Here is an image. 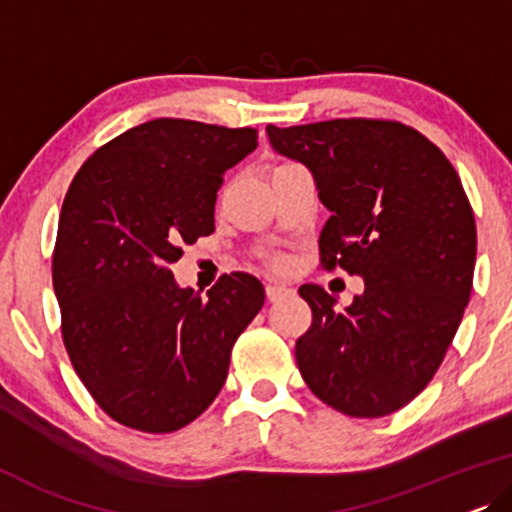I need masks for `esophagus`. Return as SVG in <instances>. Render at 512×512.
Masks as SVG:
<instances>
[{"label": "esophagus", "instance_id": "obj_1", "mask_svg": "<svg viewBox=\"0 0 512 512\" xmlns=\"http://www.w3.org/2000/svg\"><path fill=\"white\" fill-rule=\"evenodd\" d=\"M292 292H294L292 287H287L283 283H269V285H266V299H269V301H280V299L290 297Z\"/></svg>", "mask_w": 512, "mask_h": 512}]
</instances>
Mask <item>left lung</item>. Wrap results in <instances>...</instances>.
<instances>
[{
    "label": "left lung",
    "instance_id": "obj_1",
    "mask_svg": "<svg viewBox=\"0 0 512 512\" xmlns=\"http://www.w3.org/2000/svg\"><path fill=\"white\" fill-rule=\"evenodd\" d=\"M266 134L278 155L311 171L331 213L322 266L364 278L345 311L320 285L299 287L313 311L294 348L301 376L345 415H390L434 378L469 304L478 241L462 181L427 136L394 120L269 125Z\"/></svg>",
    "mask_w": 512,
    "mask_h": 512
}]
</instances>
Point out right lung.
<instances>
[{
	"instance_id": "1",
	"label": "right lung",
	"mask_w": 512,
	"mask_h": 512,
	"mask_svg": "<svg viewBox=\"0 0 512 512\" xmlns=\"http://www.w3.org/2000/svg\"><path fill=\"white\" fill-rule=\"evenodd\" d=\"M257 148V129L157 118L78 169L53 253L62 338L92 399L125 427L169 434L225 385L232 345L264 306L250 273L206 297L169 266L213 234L222 176Z\"/></svg>"
}]
</instances>
